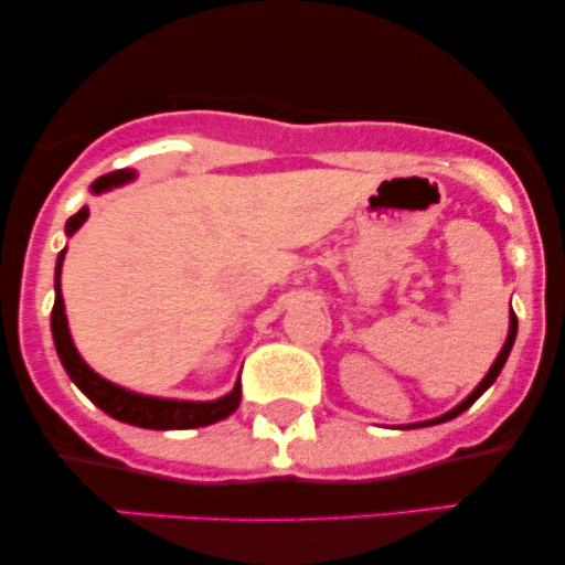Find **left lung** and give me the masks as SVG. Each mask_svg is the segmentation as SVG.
<instances>
[{"instance_id":"left-lung-1","label":"left lung","mask_w":565,"mask_h":565,"mask_svg":"<svg viewBox=\"0 0 565 565\" xmlns=\"http://www.w3.org/2000/svg\"><path fill=\"white\" fill-rule=\"evenodd\" d=\"M515 334H518V319H515V313H512V316H510V334H508V342H504L502 353H499V355H497L494 366H491V369H489V374H486V377H483V382H481V385H478V387H476V391H472V393L468 395V398H465V401H462V404H459L457 408H451V412H449V414H444V417H438V419H430V423H419V425H438V423H446V419H454V417H457V414H462V412H465V408H470L472 404H476V401H478V398H481V395L486 393V387H489V385H491V382H494V380L499 377V372H502L504 361H508V355H510V348H512V342H515ZM419 425H417V427H419Z\"/></svg>"}]
</instances>
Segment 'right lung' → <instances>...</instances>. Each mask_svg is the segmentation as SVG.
I'll use <instances>...</instances> for the list:
<instances>
[{
	"mask_svg": "<svg viewBox=\"0 0 565 565\" xmlns=\"http://www.w3.org/2000/svg\"><path fill=\"white\" fill-rule=\"evenodd\" d=\"M132 178V172L119 170L111 174H103L93 183V191L100 193L111 185H121L125 180ZM87 206H82L74 217H68L66 233H74L79 225L87 220ZM61 265H63V252L57 255V268H55V305H53V337L57 355H61V364L68 372V377L76 382V387L93 401L95 406H100L103 412L111 414L114 419L121 423L138 425V427H151V430H188V427H201L212 425L225 419L238 408L242 401V382L233 387V393L225 395L220 401H210V404H193V401H164V398H148V395H138L121 391V387L111 385L82 361V355L76 353L74 342H71L68 323H66V310H63V295H61Z\"/></svg>",
	"mask_w": 565,
	"mask_h": 565,
	"instance_id": "add662e5",
	"label": "right lung"
}]
</instances>
